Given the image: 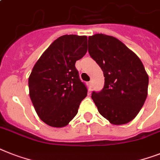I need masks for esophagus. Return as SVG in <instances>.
I'll use <instances>...</instances> for the list:
<instances>
[{
	"label": "esophagus",
	"mask_w": 160,
	"mask_h": 160,
	"mask_svg": "<svg viewBox=\"0 0 160 160\" xmlns=\"http://www.w3.org/2000/svg\"><path fill=\"white\" fill-rule=\"evenodd\" d=\"M89 86H90V88H92V86H93V81L90 80V81L89 82Z\"/></svg>",
	"instance_id": "esophagus-1"
}]
</instances>
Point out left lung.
I'll use <instances>...</instances> for the list:
<instances>
[{
    "mask_svg": "<svg viewBox=\"0 0 160 160\" xmlns=\"http://www.w3.org/2000/svg\"><path fill=\"white\" fill-rule=\"evenodd\" d=\"M89 53L101 67L104 86L91 98L99 113L114 125L133 120L145 103L149 76L140 58L112 36L97 33L88 39Z\"/></svg>",
    "mask_w": 160,
    "mask_h": 160,
    "instance_id": "left-lung-1",
    "label": "left lung"
}]
</instances>
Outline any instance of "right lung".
<instances>
[{"mask_svg":"<svg viewBox=\"0 0 160 160\" xmlns=\"http://www.w3.org/2000/svg\"><path fill=\"white\" fill-rule=\"evenodd\" d=\"M87 37L63 35L56 39L34 65L29 78L31 101L40 119L53 127L68 125L87 95L76 62L87 52Z\"/></svg>","mask_w":160,"mask_h":160,"instance_id":"add662e5","label":"right lung"}]
</instances>
